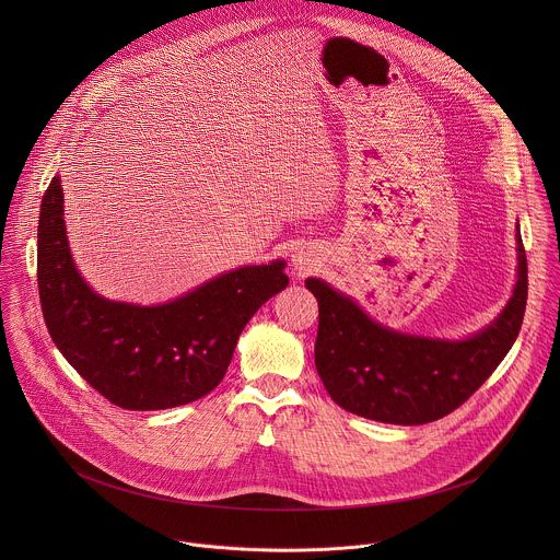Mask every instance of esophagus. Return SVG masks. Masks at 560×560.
Wrapping results in <instances>:
<instances>
[{
	"mask_svg": "<svg viewBox=\"0 0 560 560\" xmlns=\"http://www.w3.org/2000/svg\"><path fill=\"white\" fill-rule=\"evenodd\" d=\"M295 269H298V273H300V276H304V273H308V271L313 269V265H311L306 258L298 256V258H295Z\"/></svg>",
	"mask_w": 560,
	"mask_h": 560,
	"instance_id": "34e87169",
	"label": "esophagus"
}]
</instances>
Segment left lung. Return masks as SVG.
I'll return each instance as SVG.
<instances>
[{
  "mask_svg": "<svg viewBox=\"0 0 560 560\" xmlns=\"http://www.w3.org/2000/svg\"><path fill=\"white\" fill-rule=\"evenodd\" d=\"M520 231V229H517ZM517 284L502 315L466 340L399 334L369 319L355 302L317 278L315 364L342 409L390 424H424L448 416L489 380L515 342L528 300V262L517 233Z\"/></svg>",
  "mask_w": 560,
  "mask_h": 560,
  "instance_id": "8db88e82",
  "label": "left lung"
}]
</instances>
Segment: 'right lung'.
I'll return each mask as SVG.
<instances>
[{
  "label": "right lung",
  "mask_w": 560,
  "mask_h": 560,
  "mask_svg": "<svg viewBox=\"0 0 560 560\" xmlns=\"http://www.w3.org/2000/svg\"><path fill=\"white\" fill-rule=\"evenodd\" d=\"M38 295L49 336L81 377L122 409H167L209 395L254 313L287 289L284 260L241 267L161 306L103 300L67 243L60 176L38 220Z\"/></svg>",
  "instance_id": "add662e5"
}]
</instances>
